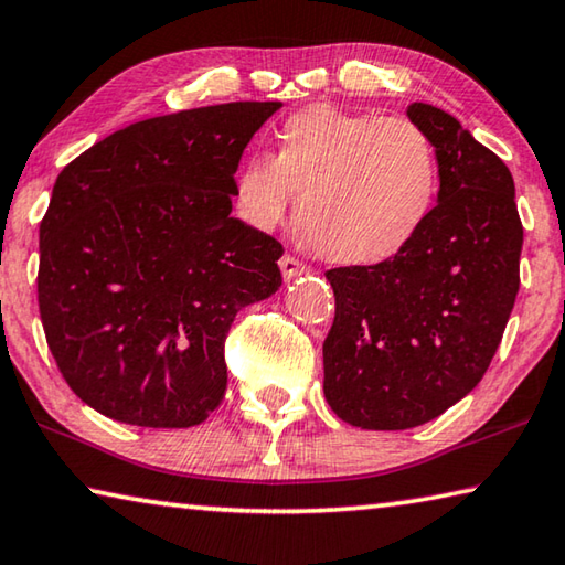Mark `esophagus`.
Instances as JSON below:
<instances>
[{
	"mask_svg": "<svg viewBox=\"0 0 565 565\" xmlns=\"http://www.w3.org/2000/svg\"><path fill=\"white\" fill-rule=\"evenodd\" d=\"M279 266H281V274H284L286 281H291V279H296V276H303L306 271H309V269H306V264H301V262L296 259V256H291V254L281 256Z\"/></svg>",
	"mask_w": 565,
	"mask_h": 565,
	"instance_id": "obj_1",
	"label": "esophagus"
}]
</instances>
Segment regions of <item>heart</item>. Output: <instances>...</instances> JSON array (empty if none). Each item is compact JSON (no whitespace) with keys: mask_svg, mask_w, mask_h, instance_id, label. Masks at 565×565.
Wrapping results in <instances>:
<instances>
[{"mask_svg":"<svg viewBox=\"0 0 565 565\" xmlns=\"http://www.w3.org/2000/svg\"><path fill=\"white\" fill-rule=\"evenodd\" d=\"M276 141V157L252 151L234 177L236 214L256 232L281 226L301 194V226L327 259L374 266L404 254L434 214L441 169L414 121L311 104Z\"/></svg>","mask_w":565,"mask_h":565,"instance_id":"b5f03b06","label":"heart"}]
</instances>
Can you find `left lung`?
<instances>
[{
	"mask_svg": "<svg viewBox=\"0 0 565 565\" xmlns=\"http://www.w3.org/2000/svg\"><path fill=\"white\" fill-rule=\"evenodd\" d=\"M441 189L404 254L327 271L337 317L323 394L341 420L404 431L441 416L483 379L519 294L523 226L509 167L444 109L414 102Z\"/></svg>",
	"mask_w": 565,
	"mask_h": 565,
	"instance_id": "left-lung-1",
	"label": "left lung"
}]
</instances>
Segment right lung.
Wrapping results in <instances>:
<instances>
[{
	"label": "right lung",
	"instance_id": "1",
	"mask_svg": "<svg viewBox=\"0 0 565 565\" xmlns=\"http://www.w3.org/2000/svg\"><path fill=\"white\" fill-rule=\"evenodd\" d=\"M281 102L131 124L56 177L40 313L66 384L102 416L189 428L222 404L224 339L279 291L284 248L232 216L234 171Z\"/></svg>",
	"mask_w": 565,
	"mask_h": 565
}]
</instances>
